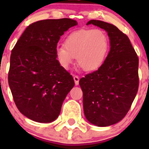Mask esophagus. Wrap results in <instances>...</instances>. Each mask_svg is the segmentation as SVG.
<instances>
[{
  "label": "esophagus",
  "mask_w": 149,
  "mask_h": 149,
  "mask_svg": "<svg viewBox=\"0 0 149 149\" xmlns=\"http://www.w3.org/2000/svg\"><path fill=\"white\" fill-rule=\"evenodd\" d=\"M73 79H74V82H75V85H76V86H77V85H78V84H79V77H78V76H73Z\"/></svg>",
  "instance_id": "obj_1"
}]
</instances>
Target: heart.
<instances>
[{
  "label": "heart",
  "mask_w": 149,
  "mask_h": 149,
  "mask_svg": "<svg viewBox=\"0 0 149 149\" xmlns=\"http://www.w3.org/2000/svg\"><path fill=\"white\" fill-rule=\"evenodd\" d=\"M64 45L56 49L57 60L64 70H70L77 58L83 70L91 72L99 69L106 59L109 39L101 29H81L69 35Z\"/></svg>",
  "instance_id": "obj_1"
}]
</instances>
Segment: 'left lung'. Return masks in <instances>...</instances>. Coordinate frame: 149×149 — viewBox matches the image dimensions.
Segmentation results:
<instances>
[{
    "mask_svg": "<svg viewBox=\"0 0 149 149\" xmlns=\"http://www.w3.org/2000/svg\"><path fill=\"white\" fill-rule=\"evenodd\" d=\"M104 29L110 40V52L97 71L79 79L85 117L98 127L119 122L127 114L139 89V58L129 38L113 24L91 20Z\"/></svg>",
    "mask_w": 149,
    "mask_h": 149,
    "instance_id": "1",
    "label": "left lung"
}]
</instances>
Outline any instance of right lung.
Segmentation results:
<instances>
[{"label": "right lung", "instance_id": "1", "mask_svg": "<svg viewBox=\"0 0 149 149\" xmlns=\"http://www.w3.org/2000/svg\"><path fill=\"white\" fill-rule=\"evenodd\" d=\"M77 22L46 19L30 24L11 51L8 84L17 109L29 119L52 122L74 86L73 78L56 55L60 36Z\"/></svg>", "mask_w": 149, "mask_h": 149}]
</instances>
